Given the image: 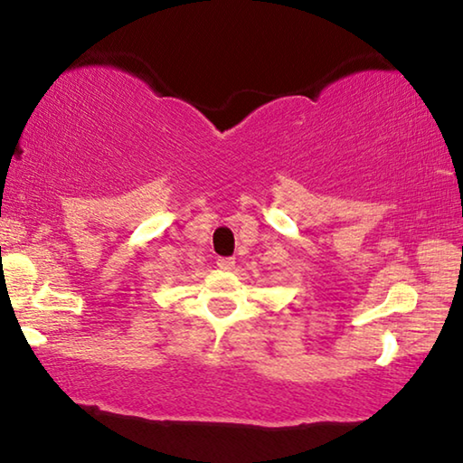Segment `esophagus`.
Instances as JSON below:
<instances>
[{
  "label": "esophagus",
  "mask_w": 463,
  "mask_h": 463,
  "mask_svg": "<svg viewBox=\"0 0 463 463\" xmlns=\"http://www.w3.org/2000/svg\"><path fill=\"white\" fill-rule=\"evenodd\" d=\"M218 268L221 269H232L234 268V257H221V260L216 261Z\"/></svg>",
  "instance_id": "34e87169"
}]
</instances>
